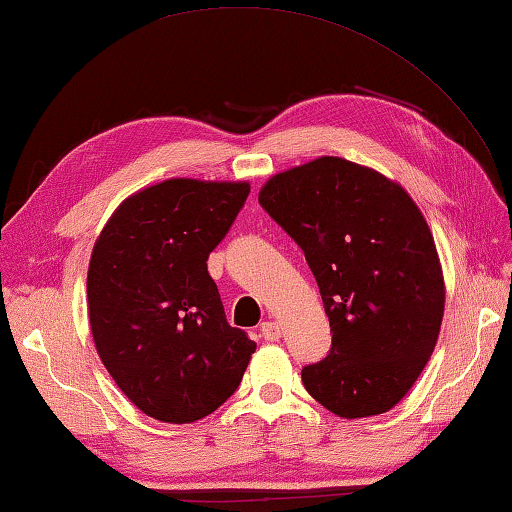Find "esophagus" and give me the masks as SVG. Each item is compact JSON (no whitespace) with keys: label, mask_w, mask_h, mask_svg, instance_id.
I'll use <instances>...</instances> for the list:
<instances>
[{"label":"esophagus","mask_w":512,"mask_h":512,"mask_svg":"<svg viewBox=\"0 0 512 512\" xmlns=\"http://www.w3.org/2000/svg\"><path fill=\"white\" fill-rule=\"evenodd\" d=\"M259 336L264 338L266 342H279V338H281V327H279V323H275V320H268V323H261Z\"/></svg>","instance_id":"esophagus-1"}]
</instances>
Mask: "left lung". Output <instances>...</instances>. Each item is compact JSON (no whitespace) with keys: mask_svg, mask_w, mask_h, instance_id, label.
<instances>
[{"mask_svg":"<svg viewBox=\"0 0 512 512\" xmlns=\"http://www.w3.org/2000/svg\"><path fill=\"white\" fill-rule=\"evenodd\" d=\"M259 205L301 246L331 327L307 392L338 417L388 412L436 347L445 285L434 237L403 189L371 168L320 157L272 176Z\"/></svg>","mask_w":512,"mask_h":512,"instance_id":"obj_1","label":"left lung"}]
</instances>
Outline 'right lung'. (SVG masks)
Returning a JSON list of instances; mask_svg holds the SVG:
<instances>
[{"instance_id":"add662e5","label":"right lung","mask_w":512,"mask_h":512,"mask_svg":"<svg viewBox=\"0 0 512 512\" xmlns=\"http://www.w3.org/2000/svg\"><path fill=\"white\" fill-rule=\"evenodd\" d=\"M248 194V183L170 178L126 198L93 246L95 349L152 419H205L237 390L255 353L246 331L227 323L207 270Z\"/></svg>"}]
</instances>
